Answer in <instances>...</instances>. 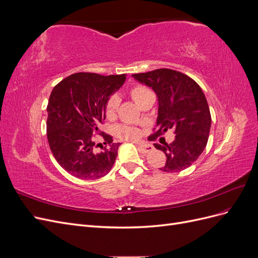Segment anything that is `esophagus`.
I'll return each instance as SVG.
<instances>
[{
  "label": "esophagus",
  "mask_w": 258,
  "mask_h": 258,
  "mask_svg": "<svg viewBox=\"0 0 258 258\" xmlns=\"http://www.w3.org/2000/svg\"><path fill=\"white\" fill-rule=\"evenodd\" d=\"M138 146H139V151L143 154H148L154 150V147L150 144H138Z\"/></svg>",
  "instance_id": "34e87169"
}]
</instances>
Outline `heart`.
<instances>
[{"label":"heart","instance_id":"b5f03b06","mask_svg":"<svg viewBox=\"0 0 258 258\" xmlns=\"http://www.w3.org/2000/svg\"><path fill=\"white\" fill-rule=\"evenodd\" d=\"M147 92H148V90L145 87H143V86L137 85L131 88L130 95H131L132 99H134L138 103L139 101L141 100L145 93H147ZM118 105H119V100L117 97L113 96L108 99L106 102V105H105L106 117H108V118H112V117H114ZM115 134L118 138L126 139V140H137L140 137L139 130L134 127H131V126H128V124H118V126H116Z\"/></svg>","mask_w":258,"mask_h":258}]
</instances>
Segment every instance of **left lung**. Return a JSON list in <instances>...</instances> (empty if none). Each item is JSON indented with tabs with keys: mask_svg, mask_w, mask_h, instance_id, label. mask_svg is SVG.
<instances>
[{
	"mask_svg": "<svg viewBox=\"0 0 258 258\" xmlns=\"http://www.w3.org/2000/svg\"><path fill=\"white\" fill-rule=\"evenodd\" d=\"M132 77L157 95V130L148 140L154 141L169 129L175 134L172 143L161 138V144H154L167 157L165 166L159 169L178 172L188 168L204 152L210 134L211 114L204 91L189 76L171 69H158Z\"/></svg>",
	"mask_w": 258,
	"mask_h": 258,
	"instance_id": "obj_1",
	"label": "left lung"
}]
</instances>
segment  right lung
Wrapping results in <instances>:
<instances>
[{
    "mask_svg": "<svg viewBox=\"0 0 258 258\" xmlns=\"http://www.w3.org/2000/svg\"><path fill=\"white\" fill-rule=\"evenodd\" d=\"M126 81V74L103 76L74 73L54 86L47 105V140L57 162L81 179H97L110 172L120 143L99 130L105 119L110 96ZM101 134L106 147L96 144ZM100 146L102 151H97Z\"/></svg>",
    "mask_w": 258,
    "mask_h": 258,
    "instance_id": "1",
    "label": "right lung"
}]
</instances>
